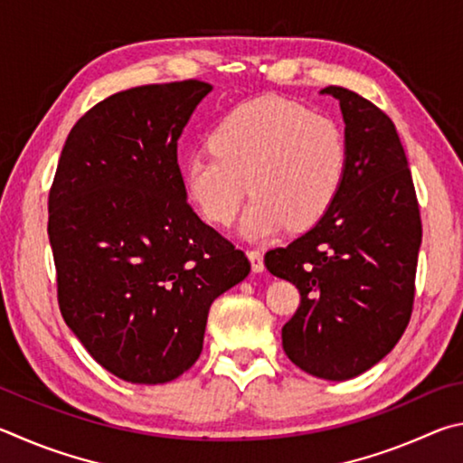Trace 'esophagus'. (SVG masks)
I'll use <instances>...</instances> for the list:
<instances>
[{"instance_id": "obj_1", "label": "esophagus", "mask_w": 463, "mask_h": 463, "mask_svg": "<svg viewBox=\"0 0 463 463\" xmlns=\"http://www.w3.org/2000/svg\"><path fill=\"white\" fill-rule=\"evenodd\" d=\"M248 258L250 262H252L254 272H264V254L260 250H248Z\"/></svg>"}]
</instances>
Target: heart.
Returning a JSON list of instances; mask_svg holds the SVG:
<instances>
[{
	"mask_svg": "<svg viewBox=\"0 0 463 463\" xmlns=\"http://www.w3.org/2000/svg\"><path fill=\"white\" fill-rule=\"evenodd\" d=\"M209 146L211 152L184 160V191L207 222L230 225L250 189L254 199L240 223L250 241L269 240L287 225H315L344 183V129L282 97L238 105L215 126Z\"/></svg>",
	"mask_w": 463,
	"mask_h": 463,
	"instance_id": "heart-1",
	"label": "heart"
}]
</instances>
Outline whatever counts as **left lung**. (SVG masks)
I'll list each match as a JSON object with an SVG mask.
<instances>
[{"label": "left lung", "instance_id": "obj_1", "mask_svg": "<svg viewBox=\"0 0 463 463\" xmlns=\"http://www.w3.org/2000/svg\"><path fill=\"white\" fill-rule=\"evenodd\" d=\"M339 101L347 144L344 183L327 213L266 269L298 288L301 305L282 347L307 374L350 380L392 352L415 297L420 217L409 160L392 119L344 87Z\"/></svg>", "mask_w": 463, "mask_h": 463}]
</instances>
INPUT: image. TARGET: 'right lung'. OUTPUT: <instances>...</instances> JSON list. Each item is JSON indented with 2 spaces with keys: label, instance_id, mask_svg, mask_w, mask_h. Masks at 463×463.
<instances>
[{
  "label": "right lung",
  "instance_id": "add662e5",
  "mask_svg": "<svg viewBox=\"0 0 463 463\" xmlns=\"http://www.w3.org/2000/svg\"><path fill=\"white\" fill-rule=\"evenodd\" d=\"M209 83L134 87L64 142L48 238L69 329L126 383L165 384L203 350L211 303L250 274L241 250L186 203L176 142Z\"/></svg>",
  "mask_w": 463,
  "mask_h": 463
}]
</instances>
